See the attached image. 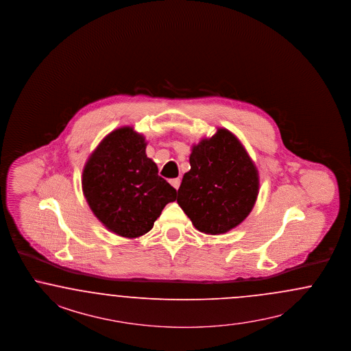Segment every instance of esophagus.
<instances>
[{
  "mask_svg": "<svg viewBox=\"0 0 351 351\" xmlns=\"http://www.w3.org/2000/svg\"><path fill=\"white\" fill-rule=\"evenodd\" d=\"M170 183H171V186H173L176 190H178V189H180V184H181V180H180V178H174V180H170Z\"/></svg>",
  "mask_w": 351,
  "mask_h": 351,
  "instance_id": "34e87169",
  "label": "esophagus"
}]
</instances>
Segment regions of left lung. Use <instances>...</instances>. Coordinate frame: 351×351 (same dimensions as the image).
I'll return each instance as SVG.
<instances>
[{"instance_id": "8db88e82", "label": "left lung", "mask_w": 351, "mask_h": 351, "mask_svg": "<svg viewBox=\"0 0 351 351\" xmlns=\"http://www.w3.org/2000/svg\"><path fill=\"white\" fill-rule=\"evenodd\" d=\"M177 203L204 234H225L247 217L258 195V173L238 138L218 129L193 146Z\"/></svg>"}]
</instances>
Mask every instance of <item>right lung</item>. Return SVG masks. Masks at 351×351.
Wrapping results in <instances>:
<instances>
[{
    "label": "right lung",
    "instance_id": "obj_1",
    "mask_svg": "<svg viewBox=\"0 0 351 351\" xmlns=\"http://www.w3.org/2000/svg\"><path fill=\"white\" fill-rule=\"evenodd\" d=\"M146 155L145 138L133 128L113 130L91 154L82 171V191L104 226L124 238L154 227L177 190L158 174Z\"/></svg>",
    "mask_w": 351,
    "mask_h": 351
}]
</instances>
